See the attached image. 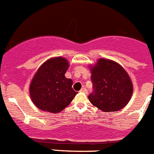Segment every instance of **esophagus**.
<instances>
[{
  "label": "esophagus",
  "mask_w": 154,
  "mask_h": 154,
  "mask_svg": "<svg viewBox=\"0 0 154 154\" xmlns=\"http://www.w3.org/2000/svg\"><path fill=\"white\" fill-rule=\"evenodd\" d=\"M81 92H84V93H87V89L85 87H83V88H82L81 90H80Z\"/></svg>",
  "instance_id": "esophagus-1"
}]
</instances>
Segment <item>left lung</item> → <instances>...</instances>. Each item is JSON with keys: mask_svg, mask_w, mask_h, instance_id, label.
Returning a JSON list of instances; mask_svg holds the SVG:
<instances>
[{"mask_svg": "<svg viewBox=\"0 0 154 154\" xmlns=\"http://www.w3.org/2000/svg\"><path fill=\"white\" fill-rule=\"evenodd\" d=\"M91 80L93 90L88 98L103 112L122 109L130 101L133 93L132 82L116 62L100 58L92 69Z\"/></svg>", "mask_w": 154, "mask_h": 154, "instance_id": "8db88e82", "label": "left lung"}]
</instances>
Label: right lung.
I'll return each instance as SVG.
<instances>
[{"label": "right lung", "mask_w": 154, "mask_h": 154, "mask_svg": "<svg viewBox=\"0 0 154 154\" xmlns=\"http://www.w3.org/2000/svg\"><path fill=\"white\" fill-rule=\"evenodd\" d=\"M68 69V61L61 57L49 59L39 68L30 86L31 100L38 108L57 113L72 101L77 92L72 87V80L65 78Z\"/></svg>", "instance_id": "right-lung-1"}]
</instances>
